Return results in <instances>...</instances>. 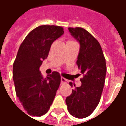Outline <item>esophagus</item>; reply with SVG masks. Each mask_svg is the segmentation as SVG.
I'll use <instances>...</instances> for the list:
<instances>
[{"mask_svg": "<svg viewBox=\"0 0 126 126\" xmlns=\"http://www.w3.org/2000/svg\"><path fill=\"white\" fill-rule=\"evenodd\" d=\"M67 82V80L65 78H64L63 77L61 78V83H66Z\"/></svg>", "mask_w": 126, "mask_h": 126, "instance_id": "1", "label": "esophagus"}]
</instances>
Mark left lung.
Segmentation results:
<instances>
[{"mask_svg":"<svg viewBox=\"0 0 126 126\" xmlns=\"http://www.w3.org/2000/svg\"><path fill=\"white\" fill-rule=\"evenodd\" d=\"M71 35L79 44L77 65L83 75L82 85L74 86L66 98L69 113L77 118H84L94 111L100 102L106 76V61L99 42L82 28H69Z\"/></svg>","mask_w":126,"mask_h":126,"instance_id":"1","label":"left lung"}]
</instances>
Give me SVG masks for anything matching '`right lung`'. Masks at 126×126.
Masks as SVG:
<instances>
[{"label": "right lung", "mask_w": 126, "mask_h": 126, "mask_svg": "<svg viewBox=\"0 0 126 126\" xmlns=\"http://www.w3.org/2000/svg\"><path fill=\"white\" fill-rule=\"evenodd\" d=\"M63 33L60 26H38L27 35L18 50L13 66V81L17 96L30 115L47 113L55 98L60 74L53 71L44 78L39 69L52 42Z\"/></svg>", "instance_id": "add662e5"}]
</instances>
